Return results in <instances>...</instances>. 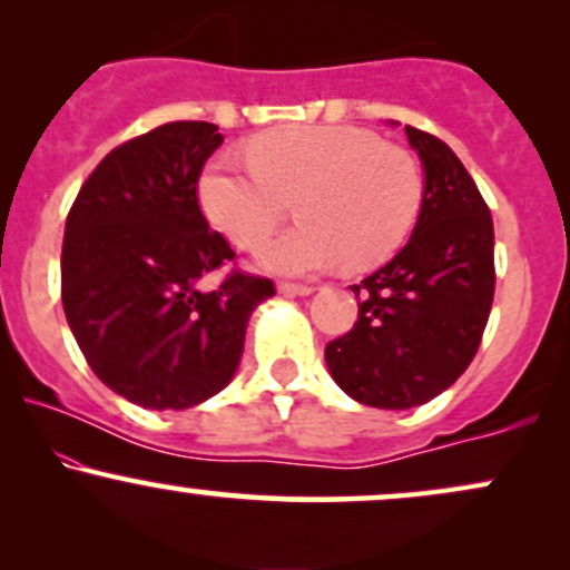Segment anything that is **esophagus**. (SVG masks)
Listing matches in <instances>:
<instances>
[{"mask_svg":"<svg viewBox=\"0 0 570 570\" xmlns=\"http://www.w3.org/2000/svg\"><path fill=\"white\" fill-rule=\"evenodd\" d=\"M278 292L286 294V297H297V294H299V297H305V294L313 292V286H307V284H294V281H281Z\"/></svg>","mask_w":570,"mask_h":570,"instance_id":"esophagus-1","label":"esophagus"}]
</instances>
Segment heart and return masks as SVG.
Segmentation results:
<instances>
[{
    "label": "heart",
    "mask_w": 570,
    "mask_h": 570,
    "mask_svg": "<svg viewBox=\"0 0 570 570\" xmlns=\"http://www.w3.org/2000/svg\"><path fill=\"white\" fill-rule=\"evenodd\" d=\"M294 198L297 227L259 252L276 273L370 267L404 244L423 203L407 147L353 126H284L248 141V163L214 158L198 179L206 219L238 248H257Z\"/></svg>",
    "instance_id": "1"
}]
</instances>
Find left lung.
Masks as SVG:
<instances>
[{"label": "left lung", "instance_id": "obj_1", "mask_svg": "<svg viewBox=\"0 0 570 570\" xmlns=\"http://www.w3.org/2000/svg\"><path fill=\"white\" fill-rule=\"evenodd\" d=\"M407 139L426 168L415 233L351 286L356 324L324 351L340 389L381 410L426 404L466 372L495 292L493 219L472 174L426 130L407 126Z\"/></svg>", "mask_w": 570, "mask_h": 570}]
</instances>
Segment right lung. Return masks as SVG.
<instances>
[{
	"mask_svg": "<svg viewBox=\"0 0 570 570\" xmlns=\"http://www.w3.org/2000/svg\"><path fill=\"white\" fill-rule=\"evenodd\" d=\"M222 144L203 120L166 122L128 139L85 179L61 248V303L98 381L149 410H185L230 383L246 324L276 294L235 263L208 227L198 179Z\"/></svg>",
	"mask_w": 570,
	"mask_h": 570,
	"instance_id": "1",
	"label": "right lung"
}]
</instances>
